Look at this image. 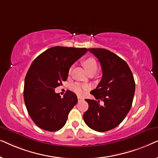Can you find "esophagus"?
Returning <instances> with one entry per match:
<instances>
[{"label": "esophagus", "instance_id": "34e87169", "mask_svg": "<svg viewBox=\"0 0 158 158\" xmlns=\"http://www.w3.org/2000/svg\"><path fill=\"white\" fill-rule=\"evenodd\" d=\"M77 99H78V101H82V100H83L84 98L81 96H77Z\"/></svg>", "mask_w": 158, "mask_h": 158}]
</instances>
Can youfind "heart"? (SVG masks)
Returning <instances> with one entry per match:
<instances>
[{"instance_id": "1", "label": "heart", "mask_w": 158, "mask_h": 158, "mask_svg": "<svg viewBox=\"0 0 158 158\" xmlns=\"http://www.w3.org/2000/svg\"><path fill=\"white\" fill-rule=\"evenodd\" d=\"M83 65L85 66V68L88 73L91 72V71H93V70H96L97 68H98V66H97L96 60L92 57H88V58H86V59L84 60H83ZM86 89H87V86L85 85H83V84H81V83H76L73 84V85H72L73 91L75 92V94H77L78 95H81L83 94V90H85Z\"/></svg>"}]
</instances>
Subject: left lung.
I'll return each mask as SVG.
<instances>
[{
	"label": "left lung",
	"mask_w": 158,
	"mask_h": 158,
	"mask_svg": "<svg viewBox=\"0 0 158 158\" xmlns=\"http://www.w3.org/2000/svg\"><path fill=\"white\" fill-rule=\"evenodd\" d=\"M88 51L98 58L103 75L96 89L90 92L96 99H85L88 109L83 119L90 129L103 132L115 128L126 117L132 104L135 83L128 64L118 55L106 49Z\"/></svg>",
	"instance_id": "obj_1"
}]
</instances>
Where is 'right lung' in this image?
I'll list each match as a JSON object with an SVG mask.
<instances>
[{"label":"right lung","mask_w":158,"mask_h":158,"mask_svg":"<svg viewBox=\"0 0 158 158\" xmlns=\"http://www.w3.org/2000/svg\"><path fill=\"white\" fill-rule=\"evenodd\" d=\"M86 48L51 47L32 62L25 77L23 97L27 111L36 125L44 130L58 131L77 102L68 90L61 98L55 88L66 81L71 65L85 55Z\"/></svg>","instance_id":"add662e5"}]
</instances>
